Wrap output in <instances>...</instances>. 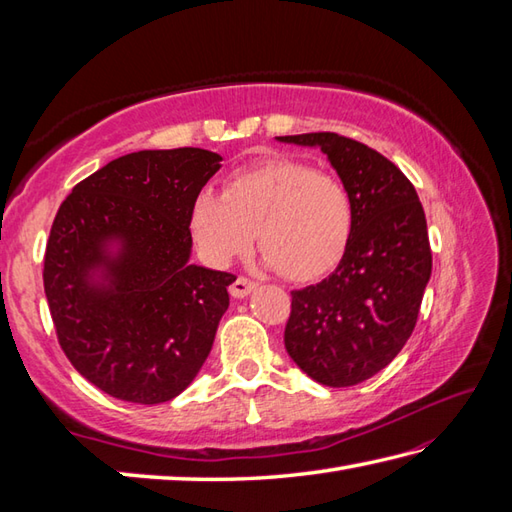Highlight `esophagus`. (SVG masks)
<instances>
[{"mask_svg":"<svg viewBox=\"0 0 512 512\" xmlns=\"http://www.w3.org/2000/svg\"><path fill=\"white\" fill-rule=\"evenodd\" d=\"M257 288V284L253 279H248V277H237L233 284H231V295L235 297V299H242V297H246V295H250V292H253Z\"/></svg>","mask_w":512,"mask_h":512,"instance_id":"obj_1","label":"esophagus"}]
</instances>
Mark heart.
<instances>
[{
	"label": "heart",
	"mask_w": 512,
	"mask_h": 512,
	"mask_svg": "<svg viewBox=\"0 0 512 512\" xmlns=\"http://www.w3.org/2000/svg\"><path fill=\"white\" fill-rule=\"evenodd\" d=\"M189 226L200 255L213 266L246 253L257 231L268 266L308 281L341 262L354 231V202L334 173L303 160L266 158L231 173L222 195L198 193Z\"/></svg>",
	"instance_id": "obj_1"
}]
</instances>
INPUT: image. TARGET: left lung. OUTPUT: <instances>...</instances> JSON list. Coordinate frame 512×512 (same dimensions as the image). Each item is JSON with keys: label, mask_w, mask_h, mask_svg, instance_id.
I'll list each match as a JSON object with an SVG mask.
<instances>
[{"label": "left lung", "mask_w": 512, "mask_h": 512, "mask_svg": "<svg viewBox=\"0 0 512 512\" xmlns=\"http://www.w3.org/2000/svg\"><path fill=\"white\" fill-rule=\"evenodd\" d=\"M319 147L354 202L341 264L321 284L292 290L284 343L325 387H352L387 367L416 328L431 277V246L418 193L394 162L334 132L279 136Z\"/></svg>", "instance_id": "8db88e82"}]
</instances>
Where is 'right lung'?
I'll return each instance as SVG.
<instances>
[{
	"label": "right lung",
	"instance_id": "right-lung-1",
	"mask_svg": "<svg viewBox=\"0 0 512 512\" xmlns=\"http://www.w3.org/2000/svg\"><path fill=\"white\" fill-rule=\"evenodd\" d=\"M220 160L198 147L121 156L76 184L54 217L43 288L59 345L118 400L176 398L211 352L235 275L189 264V217Z\"/></svg>",
	"mask_w": 512,
	"mask_h": 512
}]
</instances>
